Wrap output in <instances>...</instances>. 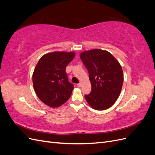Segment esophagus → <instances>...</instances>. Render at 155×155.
I'll list each match as a JSON object with an SVG mask.
<instances>
[{"instance_id":"esophagus-1","label":"esophagus","mask_w":155,"mask_h":155,"mask_svg":"<svg viewBox=\"0 0 155 155\" xmlns=\"http://www.w3.org/2000/svg\"><path fill=\"white\" fill-rule=\"evenodd\" d=\"M77 85H78V87H81V85H82V83H79Z\"/></svg>"}]
</instances>
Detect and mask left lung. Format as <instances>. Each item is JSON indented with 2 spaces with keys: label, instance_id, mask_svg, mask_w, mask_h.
<instances>
[{
  "label": "left lung",
  "instance_id": "8db88e82",
  "mask_svg": "<svg viewBox=\"0 0 155 155\" xmlns=\"http://www.w3.org/2000/svg\"><path fill=\"white\" fill-rule=\"evenodd\" d=\"M80 58L88 70L92 86L85 100L94 109H109L118 99L122 88L124 74L120 64L109 51L100 49L83 51Z\"/></svg>",
  "mask_w": 155,
  "mask_h": 155
}]
</instances>
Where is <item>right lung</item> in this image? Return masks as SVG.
I'll list each match as a JSON object with an SVG mask.
<instances>
[{
  "mask_svg": "<svg viewBox=\"0 0 155 155\" xmlns=\"http://www.w3.org/2000/svg\"><path fill=\"white\" fill-rule=\"evenodd\" d=\"M75 52L54 51L42 56L33 73V85L37 96L45 104L55 108L70 97L74 85L68 81L65 71Z\"/></svg>",
  "mask_w": 155,
  "mask_h": 155,
  "instance_id": "obj_1",
  "label": "right lung"
}]
</instances>
